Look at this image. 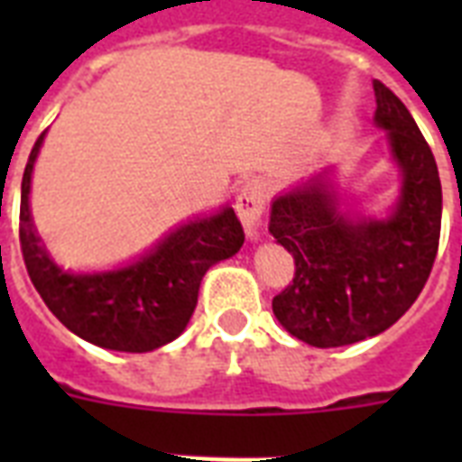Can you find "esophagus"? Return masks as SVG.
<instances>
[{
	"instance_id": "obj_1",
	"label": "esophagus",
	"mask_w": 462,
	"mask_h": 462,
	"mask_svg": "<svg viewBox=\"0 0 462 462\" xmlns=\"http://www.w3.org/2000/svg\"><path fill=\"white\" fill-rule=\"evenodd\" d=\"M266 184L261 180H249L242 184L237 194V216L245 225V232L249 239L259 237V225L261 217H263V210H266Z\"/></svg>"
}]
</instances>
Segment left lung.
Listing matches in <instances>:
<instances>
[{"label": "left lung", "mask_w": 462, "mask_h": 462, "mask_svg": "<svg viewBox=\"0 0 462 462\" xmlns=\"http://www.w3.org/2000/svg\"><path fill=\"white\" fill-rule=\"evenodd\" d=\"M374 122L386 129L402 172L393 213L347 217L319 177L278 196L271 208L268 230L295 259V278L273 297V314L314 347L352 345L391 328L420 297L437 259V160L401 97L381 81H374Z\"/></svg>", "instance_id": "obj_1"}]
</instances>
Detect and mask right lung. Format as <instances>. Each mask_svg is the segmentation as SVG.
<instances>
[{
    "label": "right lung",
    "instance_id": "obj_1",
    "mask_svg": "<svg viewBox=\"0 0 462 462\" xmlns=\"http://www.w3.org/2000/svg\"><path fill=\"white\" fill-rule=\"evenodd\" d=\"M45 132L40 134L21 181V252L47 309L83 340L119 352H151L187 328L206 271L245 245L232 208L180 225L155 249L107 273H67L40 242L28 194Z\"/></svg>",
    "mask_w": 462,
    "mask_h": 462
}]
</instances>
